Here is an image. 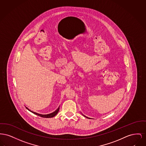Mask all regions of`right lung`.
<instances>
[{
  "mask_svg": "<svg viewBox=\"0 0 146 146\" xmlns=\"http://www.w3.org/2000/svg\"><path fill=\"white\" fill-rule=\"evenodd\" d=\"M59 110V108H58V109L56 110H55L53 113H51V114H46V115H42V114H38V113H36V112H34V111H32L31 110H30V111L31 112H32V113H33V114H36V115H37L38 116H40V117H46V118H50V117H54L55 115H56V114H58Z\"/></svg>",
  "mask_w": 146,
  "mask_h": 146,
  "instance_id": "1",
  "label": "right lung"
}]
</instances>
